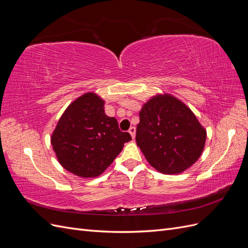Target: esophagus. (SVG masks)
Here are the masks:
<instances>
[{
    "label": "esophagus",
    "mask_w": 248,
    "mask_h": 248,
    "mask_svg": "<svg viewBox=\"0 0 248 248\" xmlns=\"http://www.w3.org/2000/svg\"><path fill=\"white\" fill-rule=\"evenodd\" d=\"M129 133H130L132 140H134V138H136V127H133V126L130 127V128H129Z\"/></svg>",
    "instance_id": "obj_1"
}]
</instances>
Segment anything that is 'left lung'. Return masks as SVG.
<instances>
[{
	"mask_svg": "<svg viewBox=\"0 0 248 248\" xmlns=\"http://www.w3.org/2000/svg\"><path fill=\"white\" fill-rule=\"evenodd\" d=\"M206 139L205 127L177 97L156 94L142 104L137 144L159 172L176 175L189 169L204 151Z\"/></svg>",
	"mask_w": 248,
	"mask_h": 248,
	"instance_id": "obj_1",
	"label": "left lung"
}]
</instances>
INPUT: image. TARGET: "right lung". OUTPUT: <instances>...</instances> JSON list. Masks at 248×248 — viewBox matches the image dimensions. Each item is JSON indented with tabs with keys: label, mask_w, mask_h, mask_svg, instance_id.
Segmentation results:
<instances>
[{
	"label": "right lung",
	"mask_w": 248,
	"mask_h": 248,
	"mask_svg": "<svg viewBox=\"0 0 248 248\" xmlns=\"http://www.w3.org/2000/svg\"><path fill=\"white\" fill-rule=\"evenodd\" d=\"M104 103L95 92L82 94L64 110L51 133L59 163L78 177L100 176L131 140L116 118L106 115Z\"/></svg>",
	"instance_id": "add662e5"
}]
</instances>
